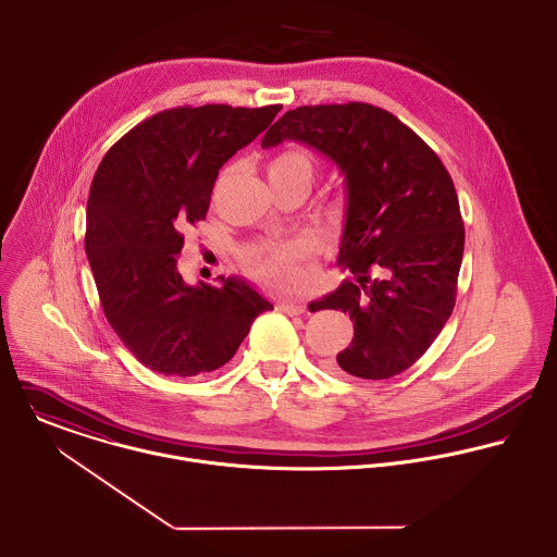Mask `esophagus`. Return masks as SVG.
Masks as SVG:
<instances>
[{
    "label": "esophagus",
    "mask_w": 557,
    "mask_h": 557,
    "mask_svg": "<svg viewBox=\"0 0 557 557\" xmlns=\"http://www.w3.org/2000/svg\"><path fill=\"white\" fill-rule=\"evenodd\" d=\"M277 310L288 314V317H297V314H304L306 312V306L299 304V301H280L277 304Z\"/></svg>",
    "instance_id": "obj_1"
}]
</instances>
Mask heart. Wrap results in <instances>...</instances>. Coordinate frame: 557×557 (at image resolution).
Returning <instances> with one entry per match:
<instances>
[{
  "mask_svg": "<svg viewBox=\"0 0 557 557\" xmlns=\"http://www.w3.org/2000/svg\"><path fill=\"white\" fill-rule=\"evenodd\" d=\"M314 171L310 153L304 149H286L271 158L267 173L269 180H284L301 175L310 182ZM310 245L301 240L280 243V245H258L243 256V264L258 282L275 290H295L306 280V262L310 260Z\"/></svg>",
  "mask_w": 557,
  "mask_h": 557,
  "instance_id": "b5f03b06",
  "label": "heart"
}]
</instances>
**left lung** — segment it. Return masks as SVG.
<instances>
[{"label":"left lung","instance_id":"8db88e82","mask_svg":"<svg viewBox=\"0 0 557 557\" xmlns=\"http://www.w3.org/2000/svg\"><path fill=\"white\" fill-rule=\"evenodd\" d=\"M306 143L336 162L347 184L338 264L354 273L310 310H343L354 338L334 371L388 380L438 338L456 306L465 221L436 151L384 108L347 101L299 106L269 127L262 147Z\"/></svg>","mask_w":557,"mask_h":557}]
</instances>
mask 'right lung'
I'll return each mask as SVG.
<instances>
[{
    "mask_svg": "<svg viewBox=\"0 0 557 557\" xmlns=\"http://www.w3.org/2000/svg\"><path fill=\"white\" fill-rule=\"evenodd\" d=\"M282 106L162 110L103 156L86 203L84 247L103 314L147 369L195 377L232 360L273 306L247 282L188 286L177 271L184 232L206 219L219 169Z\"/></svg>",
    "mask_w": 557,
    "mask_h": 557,
    "instance_id": "obj_1",
    "label": "right lung"
}]
</instances>
